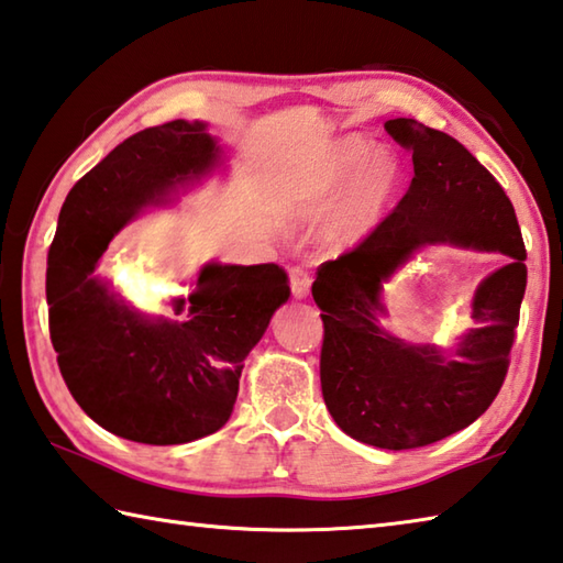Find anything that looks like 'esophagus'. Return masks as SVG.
<instances>
[{"label":"esophagus","instance_id":"1","mask_svg":"<svg viewBox=\"0 0 563 563\" xmlns=\"http://www.w3.org/2000/svg\"><path fill=\"white\" fill-rule=\"evenodd\" d=\"M310 285H312V275L307 273L305 268H290V292L297 300H302V297L310 295Z\"/></svg>","mask_w":563,"mask_h":563}]
</instances>
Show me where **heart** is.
I'll use <instances>...</instances> for the list:
<instances>
[{"mask_svg": "<svg viewBox=\"0 0 563 563\" xmlns=\"http://www.w3.org/2000/svg\"><path fill=\"white\" fill-rule=\"evenodd\" d=\"M329 187H344L334 217V236L344 244L361 241L388 212L400 185V163L388 151H373L363 136L339 139L324 158Z\"/></svg>", "mask_w": 563, "mask_h": 563, "instance_id": "1", "label": "heart"}]
</instances>
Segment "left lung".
Instances as JSON below:
<instances>
[{
    "mask_svg": "<svg viewBox=\"0 0 563 563\" xmlns=\"http://www.w3.org/2000/svg\"><path fill=\"white\" fill-rule=\"evenodd\" d=\"M385 131L412 153L415 178L356 249L319 266L312 297L324 322L319 378L329 415L363 444L402 451L476 422L500 393L520 324L527 251L510 197L456 139L417 119H390ZM427 243L514 258L479 286L477 327L451 360L379 327L382 283Z\"/></svg>",
    "mask_w": 563,
    "mask_h": 563,
    "instance_id": "obj_1",
    "label": "left lung"
}]
</instances>
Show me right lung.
<instances>
[{"instance_id": "obj_1", "label": "right lung", "mask_w": 563, "mask_h": 563, "mask_svg": "<svg viewBox=\"0 0 563 563\" xmlns=\"http://www.w3.org/2000/svg\"><path fill=\"white\" fill-rule=\"evenodd\" d=\"M219 163L202 121L143 129L82 175L68 192L48 251V329L75 402L107 432L139 444H187L217 432L234 410L241 368L288 300L275 263L200 271L175 317L136 312L95 278L117 231L143 207Z\"/></svg>"}]
</instances>
